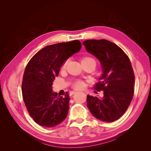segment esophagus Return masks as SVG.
<instances>
[{
    "mask_svg": "<svg viewBox=\"0 0 151 151\" xmlns=\"http://www.w3.org/2000/svg\"><path fill=\"white\" fill-rule=\"evenodd\" d=\"M76 91H70V95H73V94H74L75 93H76Z\"/></svg>",
    "mask_w": 151,
    "mask_h": 151,
    "instance_id": "esophagus-1",
    "label": "esophagus"
}]
</instances>
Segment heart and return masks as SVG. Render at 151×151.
<instances>
[{"instance_id":"b5f03b06","label":"heart","mask_w":151,"mask_h":151,"mask_svg":"<svg viewBox=\"0 0 151 151\" xmlns=\"http://www.w3.org/2000/svg\"><path fill=\"white\" fill-rule=\"evenodd\" d=\"M81 63H82V65H83V64H85V63H93L94 64V67H95L96 66V60L94 59L93 57H85L82 58V60H81ZM66 64H67V61H66V62L64 63V65L63 66V68H65L66 66ZM84 86H85V83H84V82L81 81H76L75 83H73V87L76 88V89H81L84 87Z\"/></svg>"}]
</instances>
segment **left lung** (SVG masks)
<instances>
[{
	"label": "left lung",
	"mask_w": 151,
	"mask_h": 151,
	"mask_svg": "<svg viewBox=\"0 0 151 151\" xmlns=\"http://www.w3.org/2000/svg\"><path fill=\"white\" fill-rule=\"evenodd\" d=\"M83 45L99 60L103 70L94 86L95 91H103V96L87 95V106L97 119L113 122L123 115L133 97L134 74L131 61L119 46L109 40H88Z\"/></svg>",
	"instance_id": "1"
}]
</instances>
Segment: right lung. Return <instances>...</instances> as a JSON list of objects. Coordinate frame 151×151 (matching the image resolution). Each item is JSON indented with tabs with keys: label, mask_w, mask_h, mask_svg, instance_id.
<instances>
[{
	"label": "right lung",
	"mask_w": 151,
	"mask_h": 151,
	"mask_svg": "<svg viewBox=\"0 0 151 151\" xmlns=\"http://www.w3.org/2000/svg\"><path fill=\"white\" fill-rule=\"evenodd\" d=\"M78 40L48 45L29 60L22 83V98L30 116L42 127H54L64 121L69 109V95L57 96L52 82L61 66L81 48Z\"/></svg>",
	"instance_id": "add662e5"
}]
</instances>
